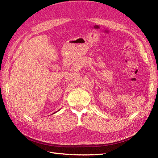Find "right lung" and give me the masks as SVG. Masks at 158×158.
<instances>
[{
  "label": "right lung",
  "mask_w": 158,
  "mask_h": 158,
  "mask_svg": "<svg viewBox=\"0 0 158 158\" xmlns=\"http://www.w3.org/2000/svg\"><path fill=\"white\" fill-rule=\"evenodd\" d=\"M56 112H57V111H56ZM55 113H56V112H55ZM52 114H54V113H52Z\"/></svg>",
  "instance_id": "1"
}]
</instances>
